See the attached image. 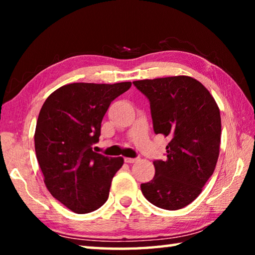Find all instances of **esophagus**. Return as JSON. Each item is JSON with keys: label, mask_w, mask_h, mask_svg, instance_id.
Listing matches in <instances>:
<instances>
[{"label": "esophagus", "mask_w": 255, "mask_h": 255, "mask_svg": "<svg viewBox=\"0 0 255 255\" xmlns=\"http://www.w3.org/2000/svg\"><path fill=\"white\" fill-rule=\"evenodd\" d=\"M138 161V158H131V157H126L125 158V162L126 163H129V164H131V163H136Z\"/></svg>", "instance_id": "1"}]
</instances>
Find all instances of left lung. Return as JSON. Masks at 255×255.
Here are the masks:
<instances>
[{
    "label": "left lung",
    "instance_id": "8db88e82",
    "mask_svg": "<svg viewBox=\"0 0 255 255\" xmlns=\"http://www.w3.org/2000/svg\"><path fill=\"white\" fill-rule=\"evenodd\" d=\"M132 83L148 98L155 133L171 139L166 159L153 162L155 175L141 183V192L159 208L181 209L200 195L215 171L222 136L219 108L208 90L190 76Z\"/></svg>",
    "mask_w": 255,
    "mask_h": 255
}]
</instances>
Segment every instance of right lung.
Returning a JSON list of instances; mask_svg holds the SVG:
<instances>
[{
	"instance_id": "right-lung-1",
	"label": "right lung",
	"mask_w": 255,
	"mask_h": 255,
	"mask_svg": "<svg viewBox=\"0 0 255 255\" xmlns=\"http://www.w3.org/2000/svg\"><path fill=\"white\" fill-rule=\"evenodd\" d=\"M131 82L71 83L60 86L41 107L34 149L51 196L76 214L97 210L109 197L112 178L124 158L93 152L110 103Z\"/></svg>"
}]
</instances>
